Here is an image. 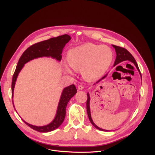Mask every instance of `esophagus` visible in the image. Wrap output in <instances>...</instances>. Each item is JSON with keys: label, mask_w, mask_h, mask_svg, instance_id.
Returning a JSON list of instances; mask_svg holds the SVG:
<instances>
[{"label": "esophagus", "mask_w": 155, "mask_h": 155, "mask_svg": "<svg viewBox=\"0 0 155 155\" xmlns=\"http://www.w3.org/2000/svg\"><path fill=\"white\" fill-rule=\"evenodd\" d=\"M84 88V87L82 85H79L78 87V90H80V91L83 90Z\"/></svg>", "instance_id": "1"}]
</instances>
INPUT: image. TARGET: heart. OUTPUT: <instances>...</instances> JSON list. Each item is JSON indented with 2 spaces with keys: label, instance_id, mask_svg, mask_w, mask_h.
<instances>
[{
  "label": "heart",
  "instance_id": "b5f03b06",
  "mask_svg": "<svg viewBox=\"0 0 155 155\" xmlns=\"http://www.w3.org/2000/svg\"><path fill=\"white\" fill-rule=\"evenodd\" d=\"M113 60V53L107 46L87 43L70 49L67 54L70 67L75 71H80L82 76L88 80H93L103 75ZM65 70L72 74L70 68Z\"/></svg>",
  "mask_w": 155,
  "mask_h": 155
}]
</instances>
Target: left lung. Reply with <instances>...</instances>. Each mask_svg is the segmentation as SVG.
<instances>
[{"mask_svg":"<svg viewBox=\"0 0 155 155\" xmlns=\"http://www.w3.org/2000/svg\"><path fill=\"white\" fill-rule=\"evenodd\" d=\"M114 48L115 49V51H116V60H115V62H114V67H115L116 65H117V64L121 63V62H123V61H129V62H131L133 63L134 66L136 67V68H137L138 72H139L140 75L141 76V72L140 71V69H139V67H138V65L135 60V59L134 58V57L132 56V54L130 53L127 50H126L125 48H121V47H119V46H116V45H112ZM113 73V74H114ZM112 74V75H113ZM108 75V73H107L106 75H105V76H104L102 78H101L99 81H97V82L94 84V85H96L97 84H99L101 81H102V80L105 79V78L107 77V76ZM90 102H91V97H90V94H89L88 92H87V114H88V119L89 120H90L91 123H92V124L95 127L97 128V129L99 130H101V131H110V130H107V129H104L102 128H101L97 126L94 123V121L92 119V117H91V107H90Z\"/></svg>","mask_w":155,"mask_h":155,"instance_id":"left-lung-1","label":"left lung"}]
</instances>
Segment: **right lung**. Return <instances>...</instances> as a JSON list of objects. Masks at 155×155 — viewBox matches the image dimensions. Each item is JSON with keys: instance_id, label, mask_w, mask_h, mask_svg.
<instances>
[{"instance_id": "obj_1", "label": "right lung", "mask_w": 155, "mask_h": 155, "mask_svg": "<svg viewBox=\"0 0 155 155\" xmlns=\"http://www.w3.org/2000/svg\"><path fill=\"white\" fill-rule=\"evenodd\" d=\"M71 39L68 35H64L56 38H52L48 40L41 41L29 47L21 55L19 60L17 67L13 75L12 81V97H14V91L19 73L24 67V64L34 59L41 57H51L56 61H60L61 60V53L64 46ZM77 93V88L74 85H71L63 88L60 99L57 107L56 113L53 120L47 125L38 126L32 125L25 120H22L32 129L41 133H48L58 128L63 122L66 114V107L68 102L71 97ZM13 106L15 109L12 99Z\"/></svg>"}]
</instances>
